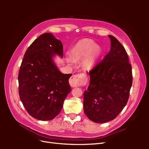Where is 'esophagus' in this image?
Listing matches in <instances>:
<instances>
[{
  "instance_id": "1",
  "label": "esophagus",
  "mask_w": 149,
  "mask_h": 149,
  "mask_svg": "<svg viewBox=\"0 0 149 149\" xmlns=\"http://www.w3.org/2000/svg\"><path fill=\"white\" fill-rule=\"evenodd\" d=\"M86 81L85 76L82 74L73 75L70 79V84L72 87H77L83 84Z\"/></svg>"
}]
</instances>
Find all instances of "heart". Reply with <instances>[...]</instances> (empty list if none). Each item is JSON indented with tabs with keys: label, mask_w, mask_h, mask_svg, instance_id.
<instances>
[{
	"label": "heart",
	"mask_w": 149,
	"mask_h": 149,
	"mask_svg": "<svg viewBox=\"0 0 149 149\" xmlns=\"http://www.w3.org/2000/svg\"><path fill=\"white\" fill-rule=\"evenodd\" d=\"M102 52L101 47L91 39L84 38L79 40L71 49L70 55L72 60H82L83 66L85 69L90 70L96 64ZM68 63H71L68 58Z\"/></svg>",
	"instance_id": "heart-1"
}]
</instances>
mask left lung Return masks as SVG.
<instances>
[{
    "label": "left lung",
    "mask_w": 149,
    "mask_h": 149,
    "mask_svg": "<svg viewBox=\"0 0 149 149\" xmlns=\"http://www.w3.org/2000/svg\"><path fill=\"white\" fill-rule=\"evenodd\" d=\"M108 37L110 51L89 73V84L84 92V112L96 123H107L119 115L128 101L132 84L127 52L117 38Z\"/></svg>",
    "instance_id": "left-lung-1"
}]
</instances>
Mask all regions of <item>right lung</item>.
<instances>
[{
	"instance_id": "1",
	"label": "right lung",
	"mask_w": 149,
	"mask_h": 149,
	"mask_svg": "<svg viewBox=\"0 0 149 149\" xmlns=\"http://www.w3.org/2000/svg\"><path fill=\"white\" fill-rule=\"evenodd\" d=\"M63 53L61 42L51 33L40 35L25 53L18 76L19 96L26 111L38 120L55 118L71 91L72 74L61 73L53 60Z\"/></svg>"
}]
</instances>
